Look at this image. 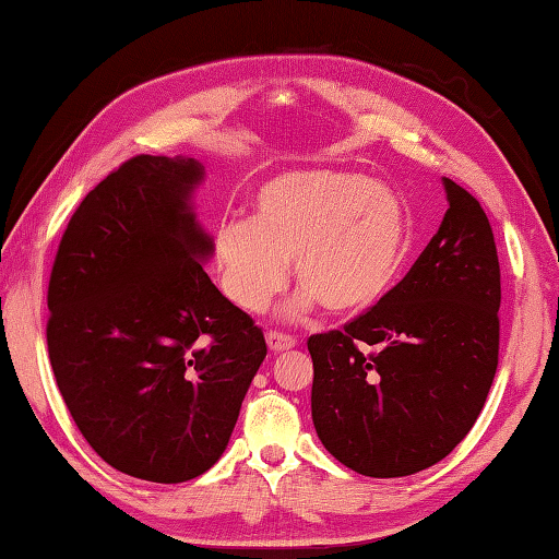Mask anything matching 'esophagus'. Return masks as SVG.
Here are the masks:
<instances>
[{
    "mask_svg": "<svg viewBox=\"0 0 559 559\" xmlns=\"http://www.w3.org/2000/svg\"><path fill=\"white\" fill-rule=\"evenodd\" d=\"M295 341L293 336H286V334H278V331H269L266 334V346L271 353H286L290 348H295Z\"/></svg>",
    "mask_w": 559,
    "mask_h": 559,
    "instance_id": "34e87169",
    "label": "esophagus"
}]
</instances>
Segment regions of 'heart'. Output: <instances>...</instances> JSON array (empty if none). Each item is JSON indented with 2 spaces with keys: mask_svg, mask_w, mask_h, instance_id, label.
<instances>
[{
  "mask_svg": "<svg viewBox=\"0 0 559 559\" xmlns=\"http://www.w3.org/2000/svg\"><path fill=\"white\" fill-rule=\"evenodd\" d=\"M406 247V209L386 182L341 170H293L252 197L249 221L221 223L213 266L221 290L245 312H259L288 281L302 288L288 314L322 302L331 314L365 312L394 281Z\"/></svg>",
  "mask_w": 559,
  "mask_h": 559,
  "instance_id": "heart-1",
  "label": "heart"
}]
</instances>
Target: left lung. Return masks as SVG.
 <instances>
[{"label": "left lung", "mask_w": 559, "mask_h": 559, "mask_svg": "<svg viewBox=\"0 0 559 559\" xmlns=\"http://www.w3.org/2000/svg\"><path fill=\"white\" fill-rule=\"evenodd\" d=\"M449 209L399 286L307 341L312 423L331 456L401 478L449 456L488 399L500 353V261L476 197L442 177Z\"/></svg>", "instance_id": "1"}]
</instances>
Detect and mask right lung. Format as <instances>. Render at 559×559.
<instances>
[{
    "label": "right lung",
    "instance_id": "obj_1",
    "mask_svg": "<svg viewBox=\"0 0 559 559\" xmlns=\"http://www.w3.org/2000/svg\"><path fill=\"white\" fill-rule=\"evenodd\" d=\"M204 165L136 156L91 189L59 242L47 350L81 435L151 483L206 473L230 442L266 341L204 266Z\"/></svg>",
    "mask_w": 559,
    "mask_h": 559
}]
</instances>
